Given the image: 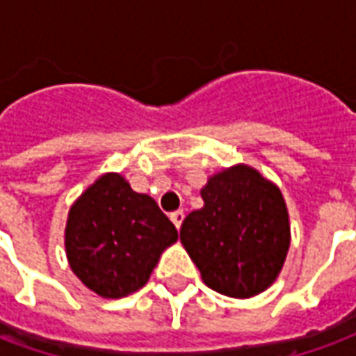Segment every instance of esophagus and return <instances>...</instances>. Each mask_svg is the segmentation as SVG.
Segmentation results:
<instances>
[{
  "instance_id": "1",
  "label": "esophagus",
  "mask_w": 356,
  "mask_h": 356,
  "mask_svg": "<svg viewBox=\"0 0 356 356\" xmlns=\"http://www.w3.org/2000/svg\"><path fill=\"white\" fill-rule=\"evenodd\" d=\"M170 217H171V221H173V225H175L177 229H181L183 219H185V211H183V209H177V211H173Z\"/></svg>"
}]
</instances>
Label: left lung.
<instances>
[{"mask_svg": "<svg viewBox=\"0 0 356 356\" xmlns=\"http://www.w3.org/2000/svg\"><path fill=\"white\" fill-rule=\"evenodd\" d=\"M204 208L181 225V242L211 290L252 298L280 273L290 225L280 191L248 165H234L202 188Z\"/></svg>", "mask_w": 356, "mask_h": 356, "instance_id": "8db88e82", "label": "left lung"}]
</instances>
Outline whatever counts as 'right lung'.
I'll list each match as a JSON object with an SVG mask.
<instances>
[{
    "label": "right lung",
    "mask_w": 356,
    "mask_h": 356,
    "mask_svg": "<svg viewBox=\"0 0 356 356\" xmlns=\"http://www.w3.org/2000/svg\"><path fill=\"white\" fill-rule=\"evenodd\" d=\"M177 229L150 196L118 173L97 179L68 213L70 267L102 298H125L147 284Z\"/></svg>",
    "instance_id": "1"
}]
</instances>
